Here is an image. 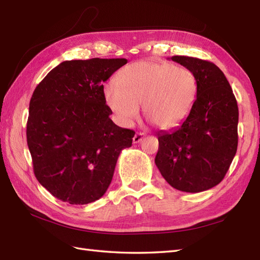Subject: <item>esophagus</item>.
I'll use <instances>...</instances> for the list:
<instances>
[{
    "label": "esophagus",
    "mask_w": 260,
    "mask_h": 260,
    "mask_svg": "<svg viewBox=\"0 0 260 260\" xmlns=\"http://www.w3.org/2000/svg\"><path fill=\"white\" fill-rule=\"evenodd\" d=\"M143 137H144V133H136L133 137V142L134 143H140L143 140Z\"/></svg>",
    "instance_id": "esophagus-1"
}]
</instances>
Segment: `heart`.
<instances>
[{"label":"heart","instance_id":"heart-1","mask_svg":"<svg viewBox=\"0 0 260 260\" xmlns=\"http://www.w3.org/2000/svg\"><path fill=\"white\" fill-rule=\"evenodd\" d=\"M117 84L105 87V98L121 123L129 124L140 116L159 129H170L190 114L198 95L194 74L171 63L140 61L120 71Z\"/></svg>","mask_w":260,"mask_h":260}]
</instances>
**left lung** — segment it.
Listing matches in <instances>:
<instances>
[{"label":"left lung","instance_id":"1","mask_svg":"<svg viewBox=\"0 0 260 260\" xmlns=\"http://www.w3.org/2000/svg\"><path fill=\"white\" fill-rule=\"evenodd\" d=\"M194 74L198 95L178 128L158 132L155 164L174 189L198 193L219 184L238 146V105L229 81L207 60L174 56Z\"/></svg>","mask_w":260,"mask_h":260}]
</instances>
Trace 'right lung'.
I'll list each match as a JSON object with an SVG mask.
<instances>
[{
	"mask_svg": "<svg viewBox=\"0 0 260 260\" xmlns=\"http://www.w3.org/2000/svg\"><path fill=\"white\" fill-rule=\"evenodd\" d=\"M126 63L124 58L63 61L33 91L26 123L33 171L59 200L101 199L120 152L132 146L135 132L109 118L104 93V82Z\"/></svg>",
	"mask_w": 260,
	"mask_h": 260,
	"instance_id": "1",
	"label": "right lung"
}]
</instances>
